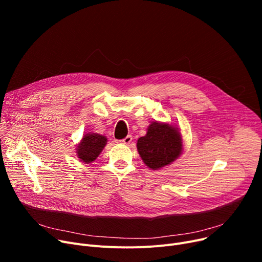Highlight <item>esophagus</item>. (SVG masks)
Instances as JSON below:
<instances>
[{"mask_svg": "<svg viewBox=\"0 0 262 262\" xmlns=\"http://www.w3.org/2000/svg\"><path fill=\"white\" fill-rule=\"evenodd\" d=\"M132 141H133V137H132L130 135L126 136L125 138L122 139V140H120V142H121V143H123V144H129Z\"/></svg>", "mask_w": 262, "mask_h": 262, "instance_id": "esophagus-1", "label": "esophagus"}]
</instances>
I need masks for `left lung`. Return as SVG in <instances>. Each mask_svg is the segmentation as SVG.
<instances>
[{"mask_svg":"<svg viewBox=\"0 0 262 262\" xmlns=\"http://www.w3.org/2000/svg\"><path fill=\"white\" fill-rule=\"evenodd\" d=\"M137 149L143 162L152 170H158L172 163L181 155L183 142L178 129L167 123L153 122L146 135L140 137Z\"/></svg>","mask_w":262,"mask_h":262,"instance_id":"8db88e82","label":"left lung"}]
</instances>
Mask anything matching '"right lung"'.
I'll return each mask as SVG.
<instances>
[{
  "label": "right lung",
  "mask_w": 262,
  "mask_h": 262,
  "mask_svg": "<svg viewBox=\"0 0 262 262\" xmlns=\"http://www.w3.org/2000/svg\"><path fill=\"white\" fill-rule=\"evenodd\" d=\"M107 143V138L100 134H86L77 146L76 154L82 162H92L100 155Z\"/></svg>",
  "instance_id": "right-lung-1"
}]
</instances>
